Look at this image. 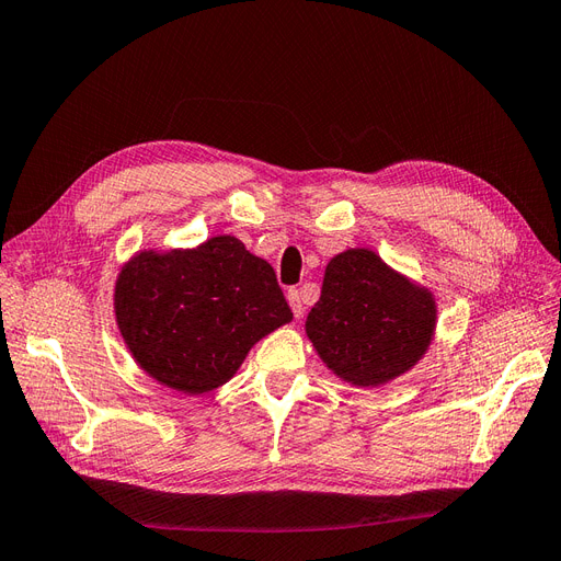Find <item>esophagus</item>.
Instances as JSON below:
<instances>
[{"label": "esophagus", "mask_w": 561, "mask_h": 561, "mask_svg": "<svg viewBox=\"0 0 561 561\" xmlns=\"http://www.w3.org/2000/svg\"><path fill=\"white\" fill-rule=\"evenodd\" d=\"M287 304H290V309H293L295 318H301V313H304V301H301V293H299V290H290V293H287Z\"/></svg>", "instance_id": "1"}]
</instances>
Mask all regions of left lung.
<instances>
[{"instance_id":"1","label":"left lung","mask_w":561,"mask_h":561,"mask_svg":"<svg viewBox=\"0 0 561 561\" xmlns=\"http://www.w3.org/2000/svg\"><path fill=\"white\" fill-rule=\"evenodd\" d=\"M307 336L336 379L377 388L428 353L437 328L431 287L388 266L375 250L348 248L325 266Z\"/></svg>"}]
</instances>
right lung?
Returning a JSON list of instances; mask_svg holds the SVG:
<instances>
[{"label":"right lung","mask_w":561,"mask_h":561,"mask_svg":"<svg viewBox=\"0 0 561 561\" xmlns=\"http://www.w3.org/2000/svg\"><path fill=\"white\" fill-rule=\"evenodd\" d=\"M114 318L149 379L206 396L293 311L271 264L222 233L194 248L135 252L114 283Z\"/></svg>","instance_id":"obj_1"}]
</instances>
